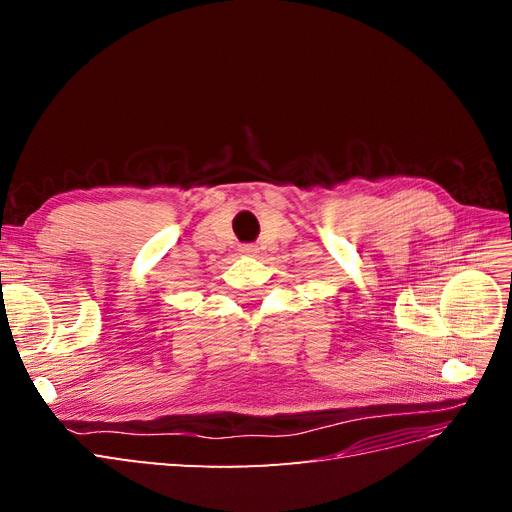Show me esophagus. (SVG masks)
Wrapping results in <instances>:
<instances>
[{"label": "esophagus", "instance_id": "34e87169", "mask_svg": "<svg viewBox=\"0 0 512 512\" xmlns=\"http://www.w3.org/2000/svg\"><path fill=\"white\" fill-rule=\"evenodd\" d=\"M239 252H241L243 256H256V254H258V247H256V245H241Z\"/></svg>", "mask_w": 512, "mask_h": 512}]
</instances>
